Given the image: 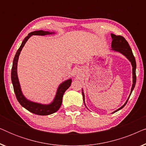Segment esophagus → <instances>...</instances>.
<instances>
[{
	"instance_id": "obj_1",
	"label": "esophagus",
	"mask_w": 146,
	"mask_h": 146,
	"mask_svg": "<svg viewBox=\"0 0 146 146\" xmlns=\"http://www.w3.org/2000/svg\"><path fill=\"white\" fill-rule=\"evenodd\" d=\"M76 74L77 76H80L82 74V71L80 70H76Z\"/></svg>"
}]
</instances>
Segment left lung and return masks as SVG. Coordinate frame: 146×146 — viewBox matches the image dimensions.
<instances>
[{"mask_svg":"<svg viewBox=\"0 0 146 146\" xmlns=\"http://www.w3.org/2000/svg\"><path fill=\"white\" fill-rule=\"evenodd\" d=\"M111 36L112 38V42H111V50H113L119 52L122 54L123 55H124L125 57L127 58V59L130 61V62L132 65V74H133V84H132V87H131V92L130 94H129V96H130L131 92H132L133 88H134L135 86V82H136V74H135V69H136V62H135V57L133 56L132 51H131V49L130 46H129L128 42H127L126 40H125L124 38L121 36H116L113 34H111ZM82 96H83V100H84V103L85 104V98H84V94L83 92V90L82 92ZM129 96L128 98H127V101L125 102V103L123 104L121 108H119V109H117V110H115V111H113V113L115 112V111L119 110L121 108H123V107L125 106V104H126L127 101L129 98ZM86 106V104H85Z\"/></svg>","mask_w":146,"mask_h":146,"instance_id":"1","label":"left lung"}]
</instances>
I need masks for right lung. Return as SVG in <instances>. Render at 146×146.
Wrapping results in <instances>:
<instances>
[{
	"label": "right lung",
	"instance_id": "1",
	"mask_svg": "<svg viewBox=\"0 0 146 146\" xmlns=\"http://www.w3.org/2000/svg\"><path fill=\"white\" fill-rule=\"evenodd\" d=\"M54 33H50L48 31H36L32 32V33H29V35L24 39V40L22 42V44L20 48L18 50L17 53H16L15 56L14 58L13 63V67H12V71H11V80L12 82H13L14 91H15L16 97H17V100L21 104L22 106L25 108L29 110L31 112L35 113L37 115H50L52 113L56 112L60 108L61 106L62 102V97L63 95L66 90L70 86L72 83V80L69 79L67 80L60 84L57 90L56 94L54 99L53 102L50 104H41L33 102L26 98L24 96L21 91V86H20L19 78H18L17 76V63L18 60H19V57L21 52L24 47V46L27 42V41L29 40L30 37L32 35H40L44 36L46 35H51V34H54Z\"/></svg>",
	"mask_w": 146,
	"mask_h": 146
}]
</instances>
